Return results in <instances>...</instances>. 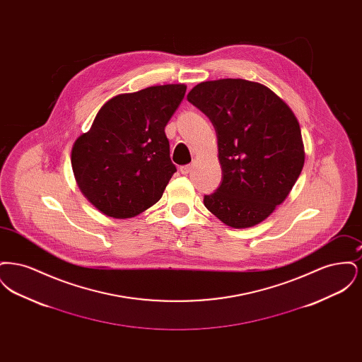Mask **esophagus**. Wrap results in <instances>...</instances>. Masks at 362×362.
I'll list each match as a JSON object with an SVG mask.
<instances>
[{
    "label": "esophagus",
    "mask_w": 362,
    "mask_h": 362,
    "mask_svg": "<svg viewBox=\"0 0 362 362\" xmlns=\"http://www.w3.org/2000/svg\"><path fill=\"white\" fill-rule=\"evenodd\" d=\"M179 171L183 173V175H187V173L191 171V165H182V167L179 168Z\"/></svg>",
    "instance_id": "1"
}]
</instances>
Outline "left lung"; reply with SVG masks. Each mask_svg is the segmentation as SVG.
<instances>
[{
	"mask_svg": "<svg viewBox=\"0 0 362 362\" xmlns=\"http://www.w3.org/2000/svg\"><path fill=\"white\" fill-rule=\"evenodd\" d=\"M187 99L217 133L223 180L205 195V206L230 228L262 223L286 199L304 167L292 110L270 88L243 78L201 83Z\"/></svg>",
	"mask_w": 362,
	"mask_h": 362,
	"instance_id": "obj_1",
	"label": "left lung"
}]
</instances>
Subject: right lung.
<instances>
[{
	"label": "right lung",
	"mask_w": 362,
	"mask_h": 362,
	"mask_svg": "<svg viewBox=\"0 0 362 362\" xmlns=\"http://www.w3.org/2000/svg\"><path fill=\"white\" fill-rule=\"evenodd\" d=\"M185 84L121 93L99 110L71 148V168L86 199L112 218L153 206L176 173L165 126L182 103Z\"/></svg>",
	"instance_id": "add662e5"
}]
</instances>
